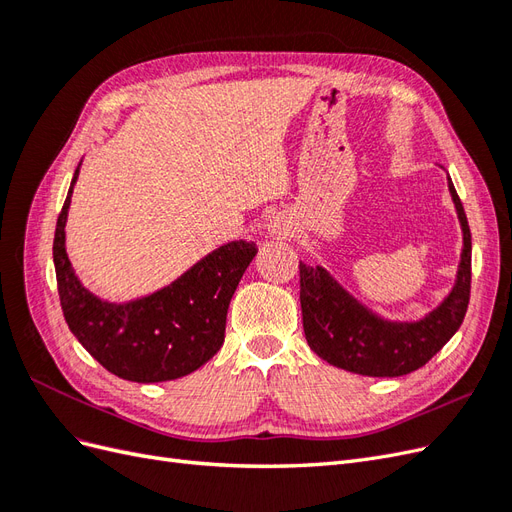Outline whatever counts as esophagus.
I'll use <instances>...</instances> for the list:
<instances>
[{
    "instance_id": "34e87169",
    "label": "esophagus",
    "mask_w": 512,
    "mask_h": 512,
    "mask_svg": "<svg viewBox=\"0 0 512 512\" xmlns=\"http://www.w3.org/2000/svg\"><path fill=\"white\" fill-rule=\"evenodd\" d=\"M269 228H271V232H275V235H284V230L288 228L286 224H282L280 220H275V222H271L269 224Z\"/></svg>"
}]
</instances>
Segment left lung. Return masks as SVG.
<instances>
[{
    "label": "left lung",
    "instance_id": "8db88e82",
    "mask_svg": "<svg viewBox=\"0 0 512 512\" xmlns=\"http://www.w3.org/2000/svg\"><path fill=\"white\" fill-rule=\"evenodd\" d=\"M448 190L463 228V254L453 292L423 320L386 322L356 303L322 267L299 262L303 331L320 359L361 376H406L423 367L457 333L470 303L472 235L451 177Z\"/></svg>",
    "mask_w": 512,
    "mask_h": 512
}]
</instances>
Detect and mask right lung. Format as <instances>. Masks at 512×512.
<instances>
[{"label":"right lung","mask_w":512,"mask_h":512,"mask_svg":"<svg viewBox=\"0 0 512 512\" xmlns=\"http://www.w3.org/2000/svg\"><path fill=\"white\" fill-rule=\"evenodd\" d=\"M76 168L57 218L53 262L61 312L81 346L111 374L132 382L188 376L224 344L226 312L256 243L232 241L181 275L175 284L126 305L96 299L76 280L66 254V215Z\"/></svg>","instance_id":"add662e5"}]
</instances>
